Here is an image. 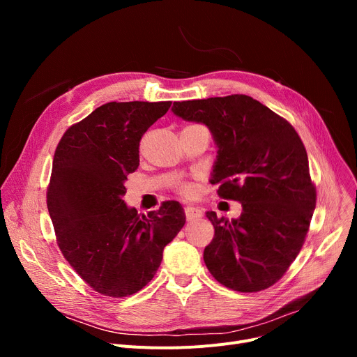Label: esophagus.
Listing matches in <instances>:
<instances>
[{"instance_id":"1","label":"esophagus","mask_w":357,"mask_h":357,"mask_svg":"<svg viewBox=\"0 0 357 357\" xmlns=\"http://www.w3.org/2000/svg\"><path fill=\"white\" fill-rule=\"evenodd\" d=\"M202 215L201 210L199 208H195V207H185V217H186V221H192V220H197Z\"/></svg>"}]
</instances>
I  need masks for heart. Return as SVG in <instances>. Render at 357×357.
<instances>
[{
    "mask_svg": "<svg viewBox=\"0 0 357 357\" xmlns=\"http://www.w3.org/2000/svg\"><path fill=\"white\" fill-rule=\"evenodd\" d=\"M181 192H182V194H185V195L191 194V186H190V185H185V186H182V188H181Z\"/></svg>",
    "mask_w": 357,
    "mask_h": 357,
    "instance_id": "obj_1",
    "label": "heart"
}]
</instances>
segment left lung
I'll return each mask as SVG.
<instances>
[{
	"label": "left lung",
	"instance_id": "obj_1",
	"mask_svg": "<svg viewBox=\"0 0 357 357\" xmlns=\"http://www.w3.org/2000/svg\"><path fill=\"white\" fill-rule=\"evenodd\" d=\"M172 112L210 128L217 144L210 182L243 208L231 221L207 213L215 234L205 265L238 292L272 287L301 250L315 208L303 140L287 120L240 93L174 102Z\"/></svg>",
	"mask_w": 357,
	"mask_h": 357
}]
</instances>
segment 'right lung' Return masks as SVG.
Returning a JSON list of instances; mask_svg holds the SVG:
<instances>
[{
	"instance_id": "add662e5",
	"label": "right lung",
	"mask_w": 357,
	"mask_h": 357,
	"mask_svg": "<svg viewBox=\"0 0 357 357\" xmlns=\"http://www.w3.org/2000/svg\"><path fill=\"white\" fill-rule=\"evenodd\" d=\"M171 104H104L69 127L56 147L47 190L56 238L75 272L102 295L144 288L185 224L178 201L140 215L123 199L127 175L139 167L142 136Z\"/></svg>"
}]
</instances>
